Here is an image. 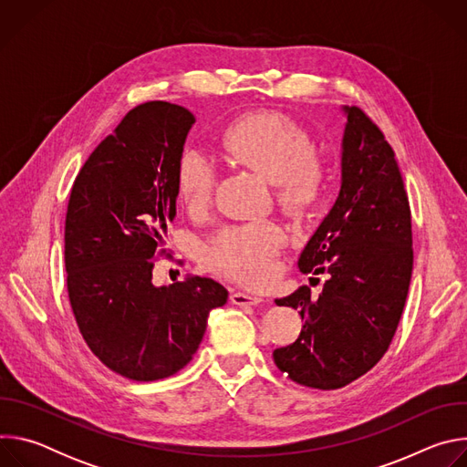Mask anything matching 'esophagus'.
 <instances>
[{
    "label": "esophagus",
    "instance_id": "1",
    "mask_svg": "<svg viewBox=\"0 0 467 467\" xmlns=\"http://www.w3.org/2000/svg\"><path fill=\"white\" fill-rule=\"evenodd\" d=\"M231 301L238 306H249V305H258L262 303L260 296H253V294H245V292H233L231 294Z\"/></svg>",
    "mask_w": 467,
    "mask_h": 467
}]
</instances>
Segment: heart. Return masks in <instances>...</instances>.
<instances>
[{"instance_id":"b5f03b06","label":"heart","mask_w":467,"mask_h":467,"mask_svg":"<svg viewBox=\"0 0 467 467\" xmlns=\"http://www.w3.org/2000/svg\"><path fill=\"white\" fill-rule=\"evenodd\" d=\"M227 153L279 184L283 202L297 211L310 209L323 193L325 171L312 159V142L290 119L258 114L233 123L223 139ZM218 161L199 146H186L177 164V190L188 209L209 205L218 181ZM286 234L274 222L223 227L207 245L211 268L231 279L262 285Z\"/></svg>"}]
</instances>
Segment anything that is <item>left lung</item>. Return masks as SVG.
<instances>
[{
    "label": "left lung",
    "mask_w": 467,
    "mask_h": 467,
    "mask_svg": "<svg viewBox=\"0 0 467 467\" xmlns=\"http://www.w3.org/2000/svg\"><path fill=\"white\" fill-rule=\"evenodd\" d=\"M342 186L299 256L303 274H327L275 299L299 310V338L274 351L292 380L337 389L368 373L386 353L412 277V220L403 177L380 129L358 109L342 107Z\"/></svg>",
    "instance_id": "obj_1"
}]
</instances>
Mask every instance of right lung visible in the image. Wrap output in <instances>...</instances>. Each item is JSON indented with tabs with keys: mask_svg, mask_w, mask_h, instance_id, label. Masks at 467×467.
Here are the masks:
<instances>
[{
	"mask_svg": "<svg viewBox=\"0 0 467 467\" xmlns=\"http://www.w3.org/2000/svg\"><path fill=\"white\" fill-rule=\"evenodd\" d=\"M193 114L150 101L125 114L76 177L64 227L68 296L90 351L114 373L159 380L197 351L229 292L209 277L153 285L175 218L177 164Z\"/></svg>",
	"mask_w": 467,
	"mask_h": 467,
	"instance_id": "obj_1",
	"label": "right lung"
}]
</instances>
